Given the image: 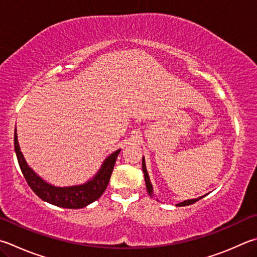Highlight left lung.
Returning a JSON list of instances; mask_svg holds the SVG:
<instances>
[{"label": "left lung", "instance_id": "8db88e82", "mask_svg": "<svg viewBox=\"0 0 257 257\" xmlns=\"http://www.w3.org/2000/svg\"><path fill=\"white\" fill-rule=\"evenodd\" d=\"M143 172H144V175H145V183H146V189H147V192L148 194L153 195V186H152V183H151V180H149V176H148V173H147V170H146V164H145V158H143ZM204 197V195H203ZM203 197H200V198H197V199H192V200H185V201L183 202H180L179 204H176L177 207H185V206H190V204H193L194 202L199 201L200 199H202Z\"/></svg>", "mask_w": 257, "mask_h": 257}]
</instances>
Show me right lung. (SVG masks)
<instances>
[{
    "label": "right lung",
    "mask_w": 257,
    "mask_h": 257,
    "mask_svg": "<svg viewBox=\"0 0 257 257\" xmlns=\"http://www.w3.org/2000/svg\"><path fill=\"white\" fill-rule=\"evenodd\" d=\"M15 149L22 174L31 190L44 201L67 209H81L86 207L103 194L106 186H108L111 174H112L116 157L121 151V149H118L106 157L99 172L86 183L66 186V188H58V186H54L45 182L28 166L20 151V146H19L17 128L15 132Z\"/></svg>",
    "instance_id": "right-lung-1"
}]
</instances>
